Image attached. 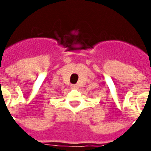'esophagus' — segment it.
<instances>
[{
	"label": "esophagus",
	"mask_w": 151,
	"mask_h": 151,
	"mask_svg": "<svg viewBox=\"0 0 151 151\" xmlns=\"http://www.w3.org/2000/svg\"><path fill=\"white\" fill-rule=\"evenodd\" d=\"M71 88H73V89H77L78 88V85H71Z\"/></svg>",
	"instance_id": "esophagus-1"
}]
</instances>
